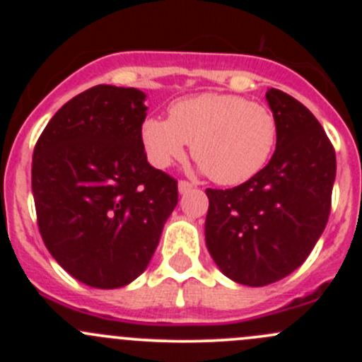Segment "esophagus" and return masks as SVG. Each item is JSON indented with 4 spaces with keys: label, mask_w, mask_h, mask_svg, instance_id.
<instances>
[{
    "label": "esophagus",
    "mask_w": 362,
    "mask_h": 362,
    "mask_svg": "<svg viewBox=\"0 0 362 362\" xmlns=\"http://www.w3.org/2000/svg\"><path fill=\"white\" fill-rule=\"evenodd\" d=\"M192 187H194V185H192L191 182H187V180L178 182V192H180V194H185V192L192 191Z\"/></svg>",
    "instance_id": "34e87169"
}]
</instances>
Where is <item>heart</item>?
I'll return each mask as SVG.
<instances>
[{"instance_id":"1","label":"heart","mask_w":362,"mask_h":362,"mask_svg":"<svg viewBox=\"0 0 362 362\" xmlns=\"http://www.w3.org/2000/svg\"><path fill=\"white\" fill-rule=\"evenodd\" d=\"M279 124L266 105L235 94L203 93L175 101L168 120L151 117L141 124V141L156 168L192 158L221 185L250 180L272 159Z\"/></svg>"}]
</instances>
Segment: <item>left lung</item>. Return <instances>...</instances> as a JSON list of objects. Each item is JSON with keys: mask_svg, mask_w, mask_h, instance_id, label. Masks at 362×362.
I'll return each mask as SVG.
<instances>
[{"mask_svg": "<svg viewBox=\"0 0 362 362\" xmlns=\"http://www.w3.org/2000/svg\"><path fill=\"white\" fill-rule=\"evenodd\" d=\"M279 124L269 163L233 189H206L204 240L228 279L262 287L291 275L322 235L337 177L334 148L313 113L279 89L266 93Z\"/></svg>", "mask_w": 362, "mask_h": 362, "instance_id": "1", "label": "left lung"}]
</instances>
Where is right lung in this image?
Listing matches in <instances>:
<instances>
[{
    "label": "right lung",
    "instance_id": "1",
    "mask_svg": "<svg viewBox=\"0 0 362 362\" xmlns=\"http://www.w3.org/2000/svg\"><path fill=\"white\" fill-rule=\"evenodd\" d=\"M145 94L96 86L50 119L33 152L40 235L78 282L117 289L145 272L178 203L177 180L141 141Z\"/></svg>",
    "mask_w": 362,
    "mask_h": 362
}]
</instances>
